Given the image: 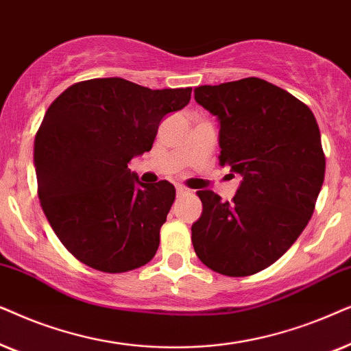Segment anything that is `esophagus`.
Instances as JSON below:
<instances>
[{
	"label": "esophagus",
	"instance_id": "esophagus-1",
	"mask_svg": "<svg viewBox=\"0 0 351 351\" xmlns=\"http://www.w3.org/2000/svg\"><path fill=\"white\" fill-rule=\"evenodd\" d=\"M186 194H189V189H186L184 186H176V195H186Z\"/></svg>",
	"mask_w": 351,
	"mask_h": 351
}]
</instances>
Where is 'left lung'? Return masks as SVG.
Instances as JSON below:
<instances>
[{"label":"left lung","mask_w":351,"mask_h":351,"mask_svg":"<svg viewBox=\"0 0 351 351\" xmlns=\"http://www.w3.org/2000/svg\"><path fill=\"white\" fill-rule=\"evenodd\" d=\"M194 99L218 120L219 165L241 176L231 202L197 191L194 250L219 274L250 276L281 258L310 221L326 171L319 128L303 102L261 78L199 86Z\"/></svg>","instance_id":"8db88e82"}]
</instances>
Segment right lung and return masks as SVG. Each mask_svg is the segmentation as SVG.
Masks as SVG:
<instances>
[{
  "label": "right lung",
  "instance_id": "right-lung-1",
  "mask_svg": "<svg viewBox=\"0 0 351 351\" xmlns=\"http://www.w3.org/2000/svg\"><path fill=\"white\" fill-rule=\"evenodd\" d=\"M191 91L95 78L67 88L46 110L34 146L40 204L82 263L125 273L154 258L175 188L141 183L128 163L151 151L162 119L188 106Z\"/></svg>",
  "mask_w": 351,
  "mask_h": 351
}]
</instances>
